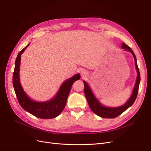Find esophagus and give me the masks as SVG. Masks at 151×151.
Segmentation results:
<instances>
[{"mask_svg":"<svg viewBox=\"0 0 151 151\" xmlns=\"http://www.w3.org/2000/svg\"><path fill=\"white\" fill-rule=\"evenodd\" d=\"M81 75L82 76V77H86L87 76H88V72H87V71H86L84 70H83L81 72Z\"/></svg>","mask_w":151,"mask_h":151,"instance_id":"obj_1","label":"esophagus"}]
</instances>
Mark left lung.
Here are the masks:
<instances>
[{"label": "left lung", "mask_w": 151, "mask_h": 151, "mask_svg": "<svg viewBox=\"0 0 151 151\" xmlns=\"http://www.w3.org/2000/svg\"><path fill=\"white\" fill-rule=\"evenodd\" d=\"M122 47L123 49H125V50H127V51L131 52L132 55H133L134 57V60H135L136 69H137V77L136 83H135V85L133 91V93H132L131 97L129 99V101L123 105V106L117 107V108H108V107L102 106L101 103H99V102L98 101V99L94 97L92 91H91L88 84L86 83V82L83 81L84 84V94L91 109L95 114H96L97 115L103 118H114L117 117L118 116H119L122 113L124 112L126 109H127L130 106H131L132 104H133V103L135 101L137 96L139 84L140 81V72L137 65V58L135 57V55L133 52V50H132L130 48V47H129L128 45H127L125 43H122Z\"/></svg>", "instance_id": "left-lung-1"}]
</instances>
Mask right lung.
I'll return each instance as SVG.
<instances>
[{
    "instance_id": "1",
    "label": "right lung",
    "mask_w": 151,
    "mask_h": 151,
    "mask_svg": "<svg viewBox=\"0 0 151 151\" xmlns=\"http://www.w3.org/2000/svg\"><path fill=\"white\" fill-rule=\"evenodd\" d=\"M29 45V44L18 53L15 62V68L12 76V83L17 100L24 110L36 117L43 118V119L55 118L63 110L72 86L75 81L80 79L81 76L79 74H76L65 81L60 87L57 94L50 101L40 103L30 99L22 88L19 77L21 54Z\"/></svg>"
}]
</instances>
